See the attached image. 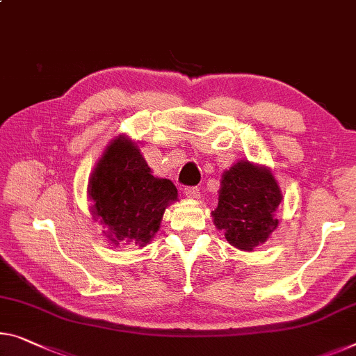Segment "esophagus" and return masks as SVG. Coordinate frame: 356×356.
<instances>
[{"label": "esophagus", "mask_w": 356, "mask_h": 356, "mask_svg": "<svg viewBox=\"0 0 356 356\" xmlns=\"http://www.w3.org/2000/svg\"><path fill=\"white\" fill-rule=\"evenodd\" d=\"M184 195L187 196V198H190V200H200L201 192H200L198 187H187V188L184 190Z\"/></svg>", "instance_id": "obj_1"}]
</instances>
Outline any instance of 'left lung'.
I'll return each mask as SVG.
<instances>
[{
    "label": "left lung",
    "mask_w": 356,
    "mask_h": 356,
    "mask_svg": "<svg viewBox=\"0 0 356 356\" xmlns=\"http://www.w3.org/2000/svg\"><path fill=\"white\" fill-rule=\"evenodd\" d=\"M283 193L270 168L240 160L222 174L219 204L211 212L217 230L241 251H254L278 227Z\"/></svg>",
    "instance_id": "8db88e82"
}]
</instances>
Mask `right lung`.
I'll return each instance as SVG.
<instances>
[{"label":"right lung","instance_id":"right-lung-1","mask_svg":"<svg viewBox=\"0 0 356 356\" xmlns=\"http://www.w3.org/2000/svg\"><path fill=\"white\" fill-rule=\"evenodd\" d=\"M88 196L94 220L104 225L110 245L147 246L160 230L163 214L176 203L177 188L155 177L136 140L116 136L89 176Z\"/></svg>","mask_w":356,"mask_h":356}]
</instances>
